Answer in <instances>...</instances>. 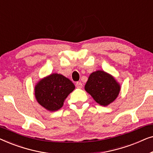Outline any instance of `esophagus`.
<instances>
[{
  "mask_svg": "<svg viewBox=\"0 0 153 153\" xmlns=\"http://www.w3.org/2000/svg\"><path fill=\"white\" fill-rule=\"evenodd\" d=\"M76 87L78 88H81L83 87V84L81 82H76Z\"/></svg>",
  "mask_w": 153,
  "mask_h": 153,
  "instance_id": "1",
  "label": "esophagus"
}]
</instances>
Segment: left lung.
<instances>
[{
  "label": "left lung",
  "mask_w": 153,
  "mask_h": 153,
  "mask_svg": "<svg viewBox=\"0 0 153 153\" xmlns=\"http://www.w3.org/2000/svg\"><path fill=\"white\" fill-rule=\"evenodd\" d=\"M85 91L100 105L106 106L118 97L120 85L111 74L103 70L90 74L85 85Z\"/></svg>",
  "instance_id": "8db88e82"
}]
</instances>
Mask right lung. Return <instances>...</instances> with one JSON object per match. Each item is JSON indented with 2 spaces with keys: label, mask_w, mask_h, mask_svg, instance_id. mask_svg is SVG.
I'll return each mask as SVG.
<instances>
[{
  "label": "right lung",
  "mask_w": 153,
  "mask_h": 153,
  "mask_svg": "<svg viewBox=\"0 0 153 153\" xmlns=\"http://www.w3.org/2000/svg\"><path fill=\"white\" fill-rule=\"evenodd\" d=\"M74 88L75 85L70 79L62 74L53 73L35 84V99L47 110L56 111L63 106L65 100Z\"/></svg>",
  "instance_id": "add662e5"
}]
</instances>
